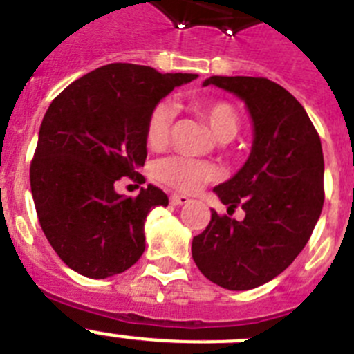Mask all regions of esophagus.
<instances>
[{
    "label": "esophagus",
    "instance_id": "obj_1",
    "mask_svg": "<svg viewBox=\"0 0 354 354\" xmlns=\"http://www.w3.org/2000/svg\"><path fill=\"white\" fill-rule=\"evenodd\" d=\"M170 202L174 203V205H184V203L189 202V198H187L186 194H171Z\"/></svg>",
    "mask_w": 354,
    "mask_h": 354
}]
</instances>
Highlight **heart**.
Instances as JSON below:
<instances>
[{"mask_svg":"<svg viewBox=\"0 0 354 354\" xmlns=\"http://www.w3.org/2000/svg\"><path fill=\"white\" fill-rule=\"evenodd\" d=\"M194 112L207 122L214 137L219 142H230L236 137L241 129V115L235 106L226 100H209L194 103ZM174 110L168 103H156L149 112L145 124V142L149 149H161L168 142ZM154 177L161 184L174 189L193 193L203 184L212 183L219 177L216 165L202 160H191L184 156H168L161 158L152 167Z\"/></svg>","mask_w":354,"mask_h":354,"instance_id":"heart-1","label":"heart"}]
</instances>
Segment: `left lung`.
I'll return each instance as SVG.
<instances>
[{
  "instance_id": "left-lung-1",
  "label": "left lung",
  "mask_w": 354,
  "mask_h": 354,
  "mask_svg": "<svg viewBox=\"0 0 354 354\" xmlns=\"http://www.w3.org/2000/svg\"><path fill=\"white\" fill-rule=\"evenodd\" d=\"M242 98L254 122V144L241 171L214 187L228 210H212L191 252L209 281L226 290H252L277 277L306 248L325 202L319 135L304 106L265 77H210L203 86Z\"/></svg>"
}]
</instances>
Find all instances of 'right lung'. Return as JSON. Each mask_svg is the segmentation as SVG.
<instances>
[{"label":"right lung","instance_id":"obj_1","mask_svg":"<svg viewBox=\"0 0 354 354\" xmlns=\"http://www.w3.org/2000/svg\"><path fill=\"white\" fill-rule=\"evenodd\" d=\"M194 73H160L112 63L71 82L52 100L29 168L38 221L71 270L106 279L145 249L144 225L168 196L149 184L137 196L115 191L121 177L145 183V124L152 106Z\"/></svg>","mask_w":354,"mask_h":354}]
</instances>
